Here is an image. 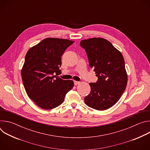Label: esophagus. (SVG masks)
<instances>
[{
  "label": "esophagus",
  "instance_id": "34e87169",
  "mask_svg": "<svg viewBox=\"0 0 150 150\" xmlns=\"http://www.w3.org/2000/svg\"><path fill=\"white\" fill-rule=\"evenodd\" d=\"M74 85H77L78 84H79L80 83V82H78V81H74Z\"/></svg>",
  "mask_w": 150,
  "mask_h": 150
}]
</instances>
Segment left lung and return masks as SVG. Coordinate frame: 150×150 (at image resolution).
<instances>
[{"label": "left lung", "instance_id": "8db88e82", "mask_svg": "<svg viewBox=\"0 0 150 150\" xmlns=\"http://www.w3.org/2000/svg\"><path fill=\"white\" fill-rule=\"evenodd\" d=\"M80 46L98 77L96 82L90 83L91 91L84 98L85 103L97 110L108 109L117 102L126 87L127 75L123 55L103 38L82 40Z\"/></svg>", "mask_w": 150, "mask_h": 150}]
</instances>
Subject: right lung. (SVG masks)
I'll return each mask as SVG.
<instances>
[{"instance_id": "obj_1", "label": "right lung", "mask_w": 150, "mask_h": 150, "mask_svg": "<svg viewBox=\"0 0 150 150\" xmlns=\"http://www.w3.org/2000/svg\"><path fill=\"white\" fill-rule=\"evenodd\" d=\"M74 42L67 39L47 38L26 54L21 71L23 82L29 98L41 109L50 110L60 105L74 87L73 81L57 76L61 74V56Z\"/></svg>"}]
</instances>
